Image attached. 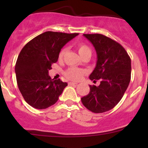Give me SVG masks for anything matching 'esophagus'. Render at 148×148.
Listing matches in <instances>:
<instances>
[{"label":"esophagus","instance_id":"esophagus-1","mask_svg":"<svg viewBox=\"0 0 148 148\" xmlns=\"http://www.w3.org/2000/svg\"><path fill=\"white\" fill-rule=\"evenodd\" d=\"M78 84V83L76 82H73V81H71V82H69V85H76Z\"/></svg>","mask_w":148,"mask_h":148}]
</instances>
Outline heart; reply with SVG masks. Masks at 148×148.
<instances>
[{
  "mask_svg": "<svg viewBox=\"0 0 148 148\" xmlns=\"http://www.w3.org/2000/svg\"><path fill=\"white\" fill-rule=\"evenodd\" d=\"M76 47H77V49L81 56L85 53H91V50L90 47L88 45H85V44L79 43L76 45ZM65 51V49H61L60 53H59V59H62L63 58ZM85 73H86V72L84 69L76 68V67H70L67 70H66V72H64V75L67 79L73 80V81H78V80L81 79V77Z\"/></svg>",
  "mask_w": 148,
  "mask_h": 148,
  "instance_id": "b5f03b06",
  "label": "heart"
}]
</instances>
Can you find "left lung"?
<instances>
[{"label": "left lung", "instance_id": "8db88e82", "mask_svg": "<svg viewBox=\"0 0 148 148\" xmlns=\"http://www.w3.org/2000/svg\"><path fill=\"white\" fill-rule=\"evenodd\" d=\"M95 49L97 61L90 79L99 86H90V92L81 98L86 108L93 113H104L118 104L131 79V58L124 47L101 34H84Z\"/></svg>", "mask_w": 148, "mask_h": 148}]
</instances>
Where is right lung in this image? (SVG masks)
I'll list each match as a JSON object with an SVG mask.
<instances>
[{
    "label": "right lung",
    "instance_id": "add662e5",
    "mask_svg": "<svg viewBox=\"0 0 148 148\" xmlns=\"http://www.w3.org/2000/svg\"><path fill=\"white\" fill-rule=\"evenodd\" d=\"M78 35L47 31L21 49L15 65L16 81L23 99L33 108L45 109L53 105L67 86L60 79H52L48 73L61 49Z\"/></svg>",
    "mask_w": 148,
    "mask_h": 148
}]
</instances>
